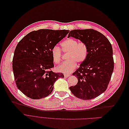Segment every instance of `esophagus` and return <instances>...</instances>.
I'll return each mask as SVG.
<instances>
[{
    "instance_id": "obj_1",
    "label": "esophagus",
    "mask_w": 129,
    "mask_h": 129,
    "mask_svg": "<svg viewBox=\"0 0 129 129\" xmlns=\"http://www.w3.org/2000/svg\"><path fill=\"white\" fill-rule=\"evenodd\" d=\"M70 76V75H69V74H64V76L65 78H68V77H69Z\"/></svg>"
}]
</instances>
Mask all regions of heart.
<instances>
[{
  "mask_svg": "<svg viewBox=\"0 0 129 129\" xmlns=\"http://www.w3.org/2000/svg\"><path fill=\"white\" fill-rule=\"evenodd\" d=\"M61 49L56 46L51 51L53 62L59 64L61 61L62 52L68 53V61L58 67L57 70L63 73H70L77 67V63H81L86 60L88 54V48L84 42H78L73 38H68L61 43Z\"/></svg>",
  "mask_w": 129,
  "mask_h": 129,
  "instance_id": "obj_1",
  "label": "heart"
}]
</instances>
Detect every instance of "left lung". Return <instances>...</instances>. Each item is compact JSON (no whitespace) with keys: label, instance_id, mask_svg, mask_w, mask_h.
<instances>
[{"label":"left lung","instance_id":"left-lung-1","mask_svg":"<svg viewBox=\"0 0 129 129\" xmlns=\"http://www.w3.org/2000/svg\"><path fill=\"white\" fill-rule=\"evenodd\" d=\"M70 37L85 43L88 54L86 60L72 73L78 82L69 89L79 99H94L107 90L111 79L114 69L112 45L105 36L92 29L71 30L68 38Z\"/></svg>","mask_w":129,"mask_h":129}]
</instances>
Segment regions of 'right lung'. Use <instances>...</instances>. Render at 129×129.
I'll list each match as a JSON object with an SVG mask.
<instances>
[{
	"mask_svg": "<svg viewBox=\"0 0 129 129\" xmlns=\"http://www.w3.org/2000/svg\"><path fill=\"white\" fill-rule=\"evenodd\" d=\"M68 30L39 29L28 34L18 42L13 59V70L18 89L33 99L49 95L62 73L51 70L53 47L69 33Z\"/></svg>",
	"mask_w": 129,
	"mask_h": 129,
	"instance_id": "right-lung-1",
	"label": "right lung"
}]
</instances>
